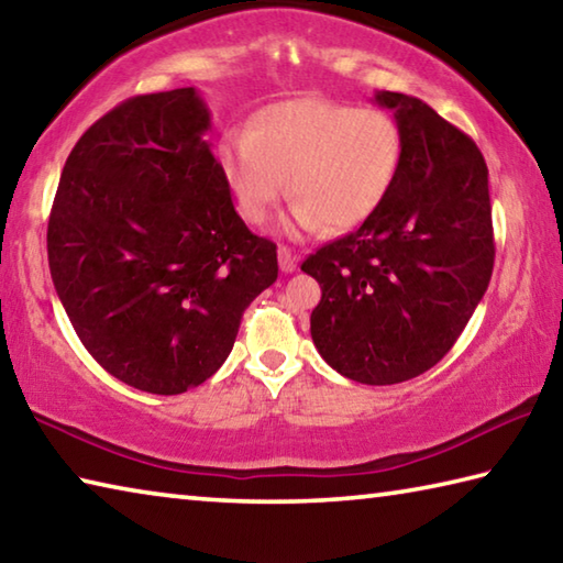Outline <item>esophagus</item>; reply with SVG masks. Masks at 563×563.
I'll use <instances>...</instances> for the list:
<instances>
[{
	"label": "esophagus",
	"instance_id": "obj_1",
	"mask_svg": "<svg viewBox=\"0 0 563 563\" xmlns=\"http://www.w3.org/2000/svg\"><path fill=\"white\" fill-rule=\"evenodd\" d=\"M279 266L284 274H291L297 269V254H291L287 246H279Z\"/></svg>",
	"mask_w": 563,
	"mask_h": 563
}]
</instances>
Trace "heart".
<instances>
[{
	"mask_svg": "<svg viewBox=\"0 0 563 563\" xmlns=\"http://www.w3.org/2000/svg\"><path fill=\"white\" fill-rule=\"evenodd\" d=\"M402 133L378 108L291 98L262 108L244 133H227L217 163L244 222L264 224L294 197L291 230H356L386 202L400 170Z\"/></svg>",
	"mask_w": 563,
	"mask_h": 563,
	"instance_id": "1",
	"label": "heart"
}]
</instances>
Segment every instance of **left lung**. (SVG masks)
I'll list each match as a JSON object with an SVG mask.
<instances>
[{
  "label": "left lung",
  "instance_id": "left-lung-1",
  "mask_svg": "<svg viewBox=\"0 0 563 563\" xmlns=\"http://www.w3.org/2000/svg\"><path fill=\"white\" fill-rule=\"evenodd\" d=\"M402 133L386 202L301 264L321 284L311 339L333 371L366 386L420 376L455 346L495 266L479 147L416 96L378 91Z\"/></svg>",
  "mask_w": 563,
  "mask_h": 563
}]
</instances>
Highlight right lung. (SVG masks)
Returning a JSON list of instances; mask_svg holds the SVG:
<instances>
[{"label": "right lung", "instance_id": "add662e5", "mask_svg": "<svg viewBox=\"0 0 563 563\" xmlns=\"http://www.w3.org/2000/svg\"><path fill=\"white\" fill-rule=\"evenodd\" d=\"M210 125L192 86L128 98L74 145L48 217V269L78 339L157 396L214 376L279 274L276 244L234 212Z\"/></svg>", "mask_w": 563, "mask_h": 563}]
</instances>
